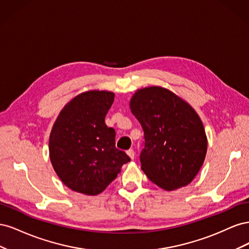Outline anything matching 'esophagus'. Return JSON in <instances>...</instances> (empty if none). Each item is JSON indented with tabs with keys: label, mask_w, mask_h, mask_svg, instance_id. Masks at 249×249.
Listing matches in <instances>:
<instances>
[{
	"label": "esophagus",
	"mask_w": 249,
	"mask_h": 249,
	"mask_svg": "<svg viewBox=\"0 0 249 249\" xmlns=\"http://www.w3.org/2000/svg\"><path fill=\"white\" fill-rule=\"evenodd\" d=\"M126 154H127V156H129L132 160H134V158H135V152L133 149H129V150H126Z\"/></svg>",
	"instance_id": "34e87169"
}]
</instances>
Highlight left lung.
<instances>
[{
    "mask_svg": "<svg viewBox=\"0 0 249 249\" xmlns=\"http://www.w3.org/2000/svg\"><path fill=\"white\" fill-rule=\"evenodd\" d=\"M131 111L144 132L141 169L164 190L187 186L205 161L208 141L197 113L162 87L138 90Z\"/></svg>",
    "mask_w": 249,
    "mask_h": 249,
    "instance_id": "8db88e82",
    "label": "left lung"
}]
</instances>
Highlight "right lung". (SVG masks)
I'll return each mask as SVG.
<instances>
[{"label":"right lung","mask_w":249,"mask_h":249,"mask_svg":"<svg viewBox=\"0 0 249 249\" xmlns=\"http://www.w3.org/2000/svg\"><path fill=\"white\" fill-rule=\"evenodd\" d=\"M114 93L87 91L72 99L53 126L49 149L53 167L70 189L96 195L131 161L115 147V130L105 124Z\"/></svg>","instance_id":"obj_1"}]
</instances>
